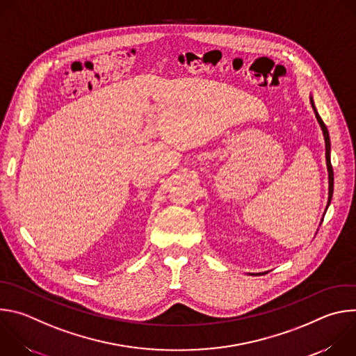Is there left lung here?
I'll list each match as a JSON object with an SVG mask.
<instances>
[{
	"label": "left lung",
	"instance_id": "8db88e82",
	"mask_svg": "<svg viewBox=\"0 0 356 356\" xmlns=\"http://www.w3.org/2000/svg\"><path fill=\"white\" fill-rule=\"evenodd\" d=\"M310 103H312V107H313V111L316 114V118L323 129V135H324V140H325V161H327V170H328V204H327V209L330 206L331 202V198H332V191H334V170H332V166H331V158H330V154H331V142H330V135H328V129L325 127V124L323 122L321 117L318 115V111L314 106V99L313 97L310 95Z\"/></svg>",
	"mask_w": 356,
	"mask_h": 356
}]
</instances>
